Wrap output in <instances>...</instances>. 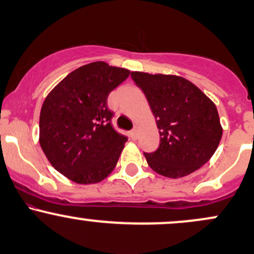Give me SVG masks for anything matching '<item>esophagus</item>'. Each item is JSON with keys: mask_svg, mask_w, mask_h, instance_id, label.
<instances>
[{"mask_svg": "<svg viewBox=\"0 0 254 254\" xmlns=\"http://www.w3.org/2000/svg\"><path fill=\"white\" fill-rule=\"evenodd\" d=\"M130 135H131V138H132V139H136V138H137V129L131 130Z\"/></svg>", "mask_w": 254, "mask_h": 254, "instance_id": "esophagus-1", "label": "esophagus"}]
</instances>
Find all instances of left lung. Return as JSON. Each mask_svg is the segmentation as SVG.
Here are the masks:
<instances>
[{
    "label": "left lung",
    "mask_w": 254,
    "mask_h": 254,
    "mask_svg": "<svg viewBox=\"0 0 254 254\" xmlns=\"http://www.w3.org/2000/svg\"><path fill=\"white\" fill-rule=\"evenodd\" d=\"M131 77L144 93L160 133L159 148L144 153L151 170L177 179L205 165L222 137L215 104L184 77L139 71Z\"/></svg>",
    "instance_id": "1"
}]
</instances>
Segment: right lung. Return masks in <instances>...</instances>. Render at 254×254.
I'll return each mask as SVG.
<instances>
[{
	"instance_id": "obj_1",
	"label": "right lung",
	"mask_w": 254,
	"mask_h": 254,
	"mask_svg": "<svg viewBox=\"0 0 254 254\" xmlns=\"http://www.w3.org/2000/svg\"><path fill=\"white\" fill-rule=\"evenodd\" d=\"M127 69L93 62L51 90L39 118V143L50 164L77 184L101 182L115 170L127 137L113 129L107 97Z\"/></svg>"
}]
</instances>
